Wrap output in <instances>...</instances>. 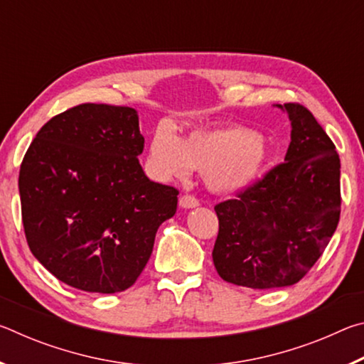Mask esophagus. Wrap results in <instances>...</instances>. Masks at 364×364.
Here are the masks:
<instances>
[{"label": "esophagus", "instance_id": "34e87169", "mask_svg": "<svg viewBox=\"0 0 364 364\" xmlns=\"http://www.w3.org/2000/svg\"><path fill=\"white\" fill-rule=\"evenodd\" d=\"M197 205H199V200H197L194 196L184 194V196L180 197V207L181 208H196Z\"/></svg>", "mask_w": 364, "mask_h": 364}]
</instances>
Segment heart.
Wrapping results in <instances>:
<instances>
[{
  "mask_svg": "<svg viewBox=\"0 0 364 364\" xmlns=\"http://www.w3.org/2000/svg\"><path fill=\"white\" fill-rule=\"evenodd\" d=\"M149 159L165 180H186L194 168L205 175L208 189L231 196L262 176L269 151L250 128L228 125L193 130L183 139L159 130L151 139Z\"/></svg>",
  "mask_w": 364,
  "mask_h": 364,
  "instance_id": "b5f03b06",
  "label": "heart"
}]
</instances>
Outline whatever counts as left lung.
Wrapping results in <instances>:
<instances>
[{
	"label": "left lung",
	"instance_id": "1",
	"mask_svg": "<svg viewBox=\"0 0 364 364\" xmlns=\"http://www.w3.org/2000/svg\"><path fill=\"white\" fill-rule=\"evenodd\" d=\"M276 107L292 127L284 162L236 199L215 205V268L221 279L250 289L299 282L321 257L341 217V159L334 143L306 107Z\"/></svg>",
	"mask_w": 364,
	"mask_h": 364
}]
</instances>
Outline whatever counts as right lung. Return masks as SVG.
Segmentation results:
<instances>
[{"label": "right lung", "instance_id": "right-lung-1", "mask_svg": "<svg viewBox=\"0 0 364 364\" xmlns=\"http://www.w3.org/2000/svg\"><path fill=\"white\" fill-rule=\"evenodd\" d=\"M138 112L80 104L41 127L22 160L19 194L28 247L49 273L85 292L134 284L178 191L151 181Z\"/></svg>", "mask_w": 364, "mask_h": 364}]
</instances>
